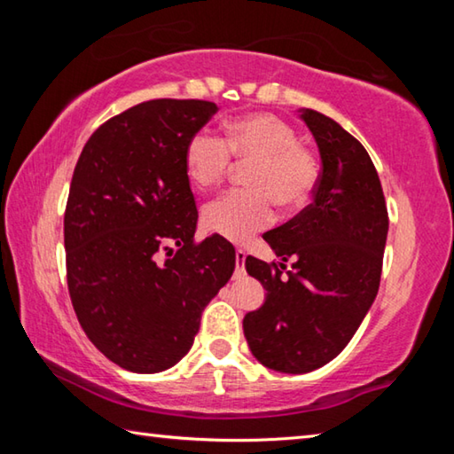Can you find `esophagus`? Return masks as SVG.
Wrapping results in <instances>:
<instances>
[{"label":"esophagus","mask_w":454,"mask_h":454,"mask_svg":"<svg viewBox=\"0 0 454 454\" xmlns=\"http://www.w3.org/2000/svg\"><path fill=\"white\" fill-rule=\"evenodd\" d=\"M244 260H246V252H244L242 248H236V270H234V278H242V276H246Z\"/></svg>","instance_id":"34e87169"}]
</instances>
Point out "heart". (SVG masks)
Here are the masks:
<instances>
[{
  "instance_id": "heart-1",
  "label": "heart",
  "mask_w": 454,
  "mask_h": 454,
  "mask_svg": "<svg viewBox=\"0 0 454 454\" xmlns=\"http://www.w3.org/2000/svg\"><path fill=\"white\" fill-rule=\"evenodd\" d=\"M234 158L250 164L246 184L204 206V224L212 232L244 242L270 226L276 202L296 210L318 186V162L306 145L298 144L294 128L274 114H248L226 128V140L210 129H198L184 150L190 182L206 190L220 184L232 170Z\"/></svg>"
}]
</instances>
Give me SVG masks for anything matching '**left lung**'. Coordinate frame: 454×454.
Returning a JSON list of instances; mask_svg holds the SVG:
<instances>
[{
    "mask_svg": "<svg viewBox=\"0 0 454 454\" xmlns=\"http://www.w3.org/2000/svg\"><path fill=\"white\" fill-rule=\"evenodd\" d=\"M301 118L322 160L314 200L264 234L282 262L246 258L268 294L244 317V336L260 363L290 374L325 366L355 336L380 286L388 232L387 200L364 145L317 110Z\"/></svg>",
    "mask_w": 454,
    "mask_h": 454,
    "instance_id": "8db88e82",
    "label": "left lung"
}]
</instances>
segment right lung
<instances>
[{"instance_id":"right-lung-1","label":"right lung","mask_w":454,"mask_h":454,"mask_svg":"<svg viewBox=\"0 0 454 454\" xmlns=\"http://www.w3.org/2000/svg\"><path fill=\"white\" fill-rule=\"evenodd\" d=\"M218 107L150 99L104 121L83 145L64 214L67 290L94 347L132 372L188 355L200 317L236 266L226 238H194L184 166L192 134Z\"/></svg>"}]
</instances>
